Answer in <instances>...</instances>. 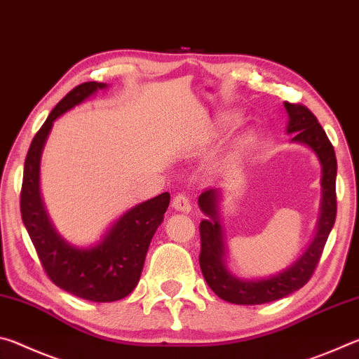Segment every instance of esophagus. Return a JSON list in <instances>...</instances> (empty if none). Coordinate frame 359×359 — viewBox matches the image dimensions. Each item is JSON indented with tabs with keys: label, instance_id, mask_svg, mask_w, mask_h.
Returning <instances> with one entry per match:
<instances>
[{
	"label": "esophagus",
	"instance_id": "34e87169",
	"mask_svg": "<svg viewBox=\"0 0 359 359\" xmlns=\"http://www.w3.org/2000/svg\"><path fill=\"white\" fill-rule=\"evenodd\" d=\"M172 208L179 212H184V214H188V212L191 210V205H190V199H188L185 194H175L174 199H172Z\"/></svg>",
	"mask_w": 359,
	"mask_h": 359
}]
</instances>
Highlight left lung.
I'll use <instances>...</instances> for the list:
<instances>
[{
    "instance_id": "obj_1",
    "label": "left lung",
    "mask_w": 359,
    "mask_h": 359,
    "mask_svg": "<svg viewBox=\"0 0 359 359\" xmlns=\"http://www.w3.org/2000/svg\"><path fill=\"white\" fill-rule=\"evenodd\" d=\"M288 112V135H293L291 141L307 145L315 151L321 165V208L317 223V233L307 250L297 258L287 269L267 278L245 280L234 277L226 269L224 263V239L218 214V201L222 193L212 188L201 193L198 204L205 214L199 224L201 236V253H199V266H201L205 282L214 293L223 301L242 304V306H257L277 301L280 297L294 293L302 288L313 274L315 267L323 253L325 244L336 222L337 201H336V174L337 161L332 144L327 139L325 130L321 128L315 115L306 106L285 102Z\"/></svg>"
}]
</instances>
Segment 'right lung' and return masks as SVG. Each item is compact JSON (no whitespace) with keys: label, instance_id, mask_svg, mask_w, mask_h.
<instances>
[{"label":"right lung","instance_id":"obj_1","mask_svg":"<svg viewBox=\"0 0 359 359\" xmlns=\"http://www.w3.org/2000/svg\"><path fill=\"white\" fill-rule=\"evenodd\" d=\"M106 87L101 82L81 83L53 107L28 149L20 193L22 220L48 278L68 293L95 302L123 299L136 288L150 241L171 199L169 193H161L126 210L92 247L66 242L48 220L39 191L41 155L48 133L60 115Z\"/></svg>","mask_w":359,"mask_h":359}]
</instances>
